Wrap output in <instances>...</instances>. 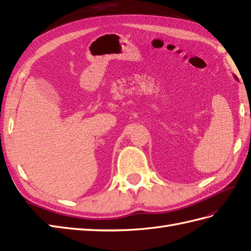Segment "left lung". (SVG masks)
I'll use <instances>...</instances> for the list:
<instances>
[{
	"label": "left lung",
	"mask_w": 251,
	"mask_h": 251,
	"mask_svg": "<svg viewBox=\"0 0 251 251\" xmlns=\"http://www.w3.org/2000/svg\"><path fill=\"white\" fill-rule=\"evenodd\" d=\"M235 77H236V76H235Z\"/></svg>",
	"instance_id": "obj_1"
}]
</instances>
